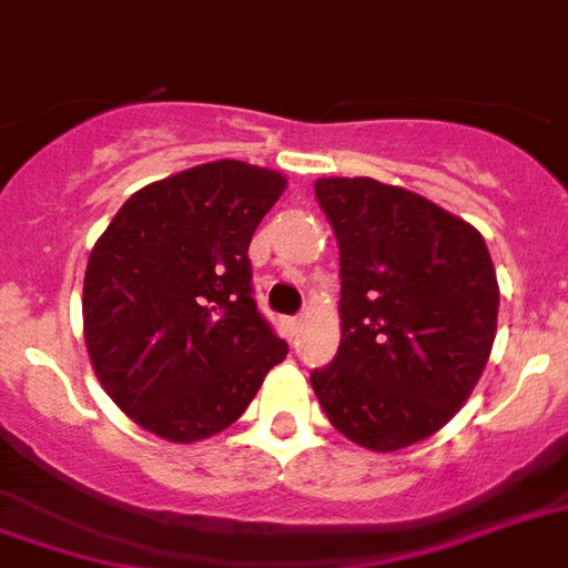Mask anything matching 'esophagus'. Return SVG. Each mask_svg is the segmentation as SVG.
I'll use <instances>...</instances> for the list:
<instances>
[{
    "label": "esophagus",
    "mask_w": 568,
    "mask_h": 568,
    "mask_svg": "<svg viewBox=\"0 0 568 568\" xmlns=\"http://www.w3.org/2000/svg\"><path fill=\"white\" fill-rule=\"evenodd\" d=\"M300 326L303 324H300L297 317H288V321H285V335H288V338H294V335L300 332Z\"/></svg>",
    "instance_id": "1"
}]
</instances>
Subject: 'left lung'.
I'll use <instances>...</instances> for the list:
<instances>
[{
    "mask_svg": "<svg viewBox=\"0 0 568 568\" xmlns=\"http://www.w3.org/2000/svg\"><path fill=\"white\" fill-rule=\"evenodd\" d=\"M341 256V344L312 388L371 452L419 444L467 403L490 358L499 283L481 233L373 178H321Z\"/></svg>",
    "mask_w": 568,
    "mask_h": 568,
    "instance_id": "obj_1",
    "label": "left lung"
}]
</instances>
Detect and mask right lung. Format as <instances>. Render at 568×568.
Masks as SVG:
<instances>
[{"instance_id":"obj_1","label":"right lung","mask_w":568,"mask_h":568,"mask_svg":"<svg viewBox=\"0 0 568 568\" xmlns=\"http://www.w3.org/2000/svg\"><path fill=\"white\" fill-rule=\"evenodd\" d=\"M288 180L215 160L133 192L92 244L84 341L101 388L172 444L233 426L288 353L256 312L247 247Z\"/></svg>"}]
</instances>
